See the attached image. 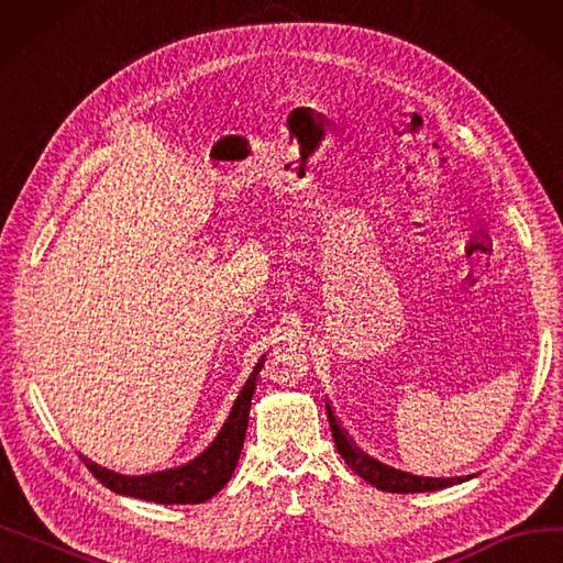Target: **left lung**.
I'll return each instance as SVG.
<instances>
[{
  "label": "left lung",
  "mask_w": 563,
  "mask_h": 563,
  "mask_svg": "<svg viewBox=\"0 0 563 563\" xmlns=\"http://www.w3.org/2000/svg\"><path fill=\"white\" fill-rule=\"evenodd\" d=\"M327 417H329V427H331V435L333 443H336V450L341 452V457L345 460V464L351 466L360 478H364L367 483H372L374 488L386 490V493H433V490H443L450 488L454 483L468 481V476H460V478H427V476H412L407 471L386 466L378 460L364 454L347 433L341 429L339 419L333 417V409L327 402Z\"/></svg>",
  "instance_id": "obj_1"
}]
</instances>
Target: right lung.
<instances>
[{"instance_id": "add662e5", "label": "right lung", "mask_w": 563, "mask_h": 563, "mask_svg": "<svg viewBox=\"0 0 563 563\" xmlns=\"http://www.w3.org/2000/svg\"><path fill=\"white\" fill-rule=\"evenodd\" d=\"M265 355L257 360L253 374L249 382L241 388L239 398L234 400V407L230 417L222 423L220 433L216 440L199 454V457L175 466L156 471L148 476H123L115 471L101 468L99 464L85 460L87 468L103 483L106 488H111L118 495H128L136 499H146V503L158 505H201L216 493L224 488V483L232 478L241 448H244V438L249 429V412H251V398L255 393V378L257 372L263 369Z\"/></svg>"}]
</instances>
